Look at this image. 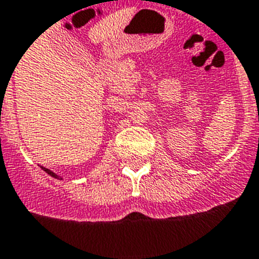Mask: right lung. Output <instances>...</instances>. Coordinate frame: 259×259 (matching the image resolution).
<instances>
[{"label": "right lung", "mask_w": 259, "mask_h": 259, "mask_svg": "<svg viewBox=\"0 0 259 259\" xmlns=\"http://www.w3.org/2000/svg\"><path fill=\"white\" fill-rule=\"evenodd\" d=\"M42 169H44V171H46V173L49 174V176H52V177H54V178H58V180H62V178H61L60 176H57V174H56V173H53V171H52V170L46 169V167H42Z\"/></svg>", "instance_id": "add662e5"}]
</instances>
